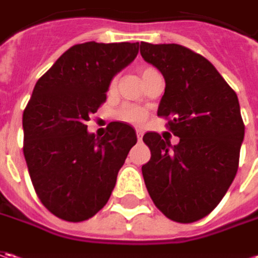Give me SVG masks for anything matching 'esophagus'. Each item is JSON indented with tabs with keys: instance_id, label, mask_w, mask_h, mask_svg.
<instances>
[{
	"instance_id": "esophagus-1",
	"label": "esophagus",
	"mask_w": 258,
	"mask_h": 258,
	"mask_svg": "<svg viewBox=\"0 0 258 258\" xmlns=\"http://www.w3.org/2000/svg\"><path fill=\"white\" fill-rule=\"evenodd\" d=\"M136 136H138V141L141 142L142 138H144V131L142 129H136Z\"/></svg>"
}]
</instances>
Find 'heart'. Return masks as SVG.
I'll list each match as a JSON object with an SVG mask.
<instances>
[{
	"label": "heart",
	"instance_id": "b5f03b06",
	"mask_svg": "<svg viewBox=\"0 0 258 258\" xmlns=\"http://www.w3.org/2000/svg\"><path fill=\"white\" fill-rule=\"evenodd\" d=\"M151 70H154V69H144V70H142V77H144L146 73H149ZM119 116H120V119H123L124 122L141 123V122H144L145 116H146V112H145L142 107H139V106H135V104H126V106H123V107L120 109Z\"/></svg>",
	"mask_w": 258,
	"mask_h": 258
}]
</instances>
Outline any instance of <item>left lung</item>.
Listing matches in <instances>:
<instances>
[{
    "label": "left lung",
    "instance_id": "left-lung-1",
    "mask_svg": "<svg viewBox=\"0 0 258 258\" xmlns=\"http://www.w3.org/2000/svg\"><path fill=\"white\" fill-rule=\"evenodd\" d=\"M141 55L165 79L158 116L171 117L176 145L144 135L151 159L142 166L155 205L176 223H194L223 200L238 169L244 123L238 97L205 57L179 44L142 41Z\"/></svg>",
    "mask_w": 258,
    "mask_h": 258
}]
</instances>
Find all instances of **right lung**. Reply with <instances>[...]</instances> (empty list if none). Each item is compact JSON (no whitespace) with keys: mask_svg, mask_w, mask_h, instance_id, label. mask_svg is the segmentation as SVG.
<instances>
[{"mask_svg":"<svg viewBox=\"0 0 258 258\" xmlns=\"http://www.w3.org/2000/svg\"><path fill=\"white\" fill-rule=\"evenodd\" d=\"M138 51L139 43L76 44L35 83L23 113L24 158L40 201L61 220L85 221L103 208L138 141L127 123H109L103 138L86 124Z\"/></svg>","mask_w":258,"mask_h":258,"instance_id":"right-lung-1","label":"right lung"}]
</instances>
